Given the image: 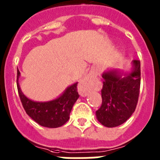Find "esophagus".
I'll return each instance as SVG.
<instances>
[{"instance_id": "34e87169", "label": "esophagus", "mask_w": 160, "mask_h": 160, "mask_svg": "<svg viewBox=\"0 0 160 160\" xmlns=\"http://www.w3.org/2000/svg\"><path fill=\"white\" fill-rule=\"evenodd\" d=\"M93 76L91 74L87 76L83 79L81 82L78 85L79 93L82 97H86L90 93L92 90V84H91V80H92Z\"/></svg>"}]
</instances>
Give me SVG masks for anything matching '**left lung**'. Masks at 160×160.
Listing matches in <instances>:
<instances>
[{"instance_id":"1","label":"left lung","mask_w":160,"mask_h":160,"mask_svg":"<svg viewBox=\"0 0 160 160\" xmlns=\"http://www.w3.org/2000/svg\"><path fill=\"white\" fill-rule=\"evenodd\" d=\"M131 65L130 73L113 69L102 74V102L96 111V117L107 128L124 123L136 108L140 89V62L133 60Z\"/></svg>"}]
</instances>
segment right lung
I'll list each match as a JSON object with an SVG mask.
<instances>
[{"label": "right lung", "instance_id": "right-lung-1", "mask_svg": "<svg viewBox=\"0 0 160 160\" xmlns=\"http://www.w3.org/2000/svg\"><path fill=\"white\" fill-rule=\"evenodd\" d=\"M20 73L18 68V94L26 114L39 125L49 128L62 127L70 118L72 107L78 98L77 90L78 82L68 87L64 92L55 99L48 102H35L28 98L21 90L19 80Z\"/></svg>", "mask_w": 160, "mask_h": 160}]
</instances>
